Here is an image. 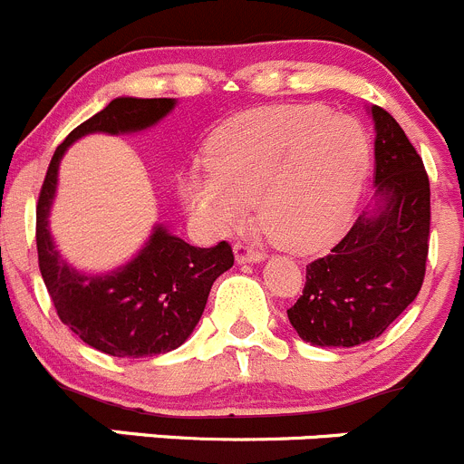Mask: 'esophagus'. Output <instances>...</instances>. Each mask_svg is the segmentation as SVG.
<instances>
[{
  "label": "esophagus",
  "instance_id": "34e87169",
  "mask_svg": "<svg viewBox=\"0 0 464 464\" xmlns=\"http://www.w3.org/2000/svg\"><path fill=\"white\" fill-rule=\"evenodd\" d=\"M234 256H237L238 264H255V261L264 259L266 252L250 246V243H237V246H234Z\"/></svg>",
  "mask_w": 464,
  "mask_h": 464
}]
</instances>
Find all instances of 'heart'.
<instances>
[{
    "label": "heart",
    "mask_w": 464,
    "mask_h": 464,
    "mask_svg": "<svg viewBox=\"0 0 464 464\" xmlns=\"http://www.w3.org/2000/svg\"><path fill=\"white\" fill-rule=\"evenodd\" d=\"M212 173L182 180L187 208L226 232L250 205L277 246L315 252L345 232L370 171L359 121L323 105H275L227 121L208 149Z\"/></svg>",
    "instance_id": "b5f03b06"
}]
</instances>
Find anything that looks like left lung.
<instances>
[{
	"mask_svg": "<svg viewBox=\"0 0 464 464\" xmlns=\"http://www.w3.org/2000/svg\"><path fill=\"white\" fill-rule=\"evenodd\" d=\"M377 208L363 212L332 252L306 266L286 311L302 341L356 347L382 336L420 293L430 230L429 176L392 114L372 105Z\"/></svg>",
	"mask_w": 464,
	"mask_h": 464,
	"instance_id": "obj_1",
	"label": "left lung"
}]
</instances>
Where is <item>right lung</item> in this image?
<instances>
[{"label":"right lung","instance_id":"right-lung-1","mask_svg":"<svg viewBox=\"0 0 464 464\" xmlns=\"http://www.w3.org/2000/svg\"><path fill=\"white\" fill-rule=\"evenodd\" d=\"M173 99L119 96L82 121L53 153L35 208L38 266L56 314L94 350L110 356H155L180 347L208 304L214 279L232 268L227 241L196 247L158 226L140 255L108 275L72 268L49 234V209L58 185V164L78 137L90 132H137L173 110Z\"/></svg>","mask_w":464,"mask_h":464}]
</instances>
